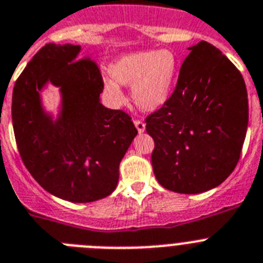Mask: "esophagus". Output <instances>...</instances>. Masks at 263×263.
<instances>
[{
    "label": "esophagus",
    "mask_w": 263,
    "mask_h": 263,
    "mask_svg": "<svg viewBox=\"0 0 263 263\" xmlns=\"http://www.w3.org/2000/svg\"><path fill=\"white\" fill-rule=\"evenodd\" d=\"M134 124L136 127V129L139 131V134H143L145 131V124L141 120H138V119H135L134 120Z\"/></svg>",
    "instance_id": "34e87169"
}]
</instances>
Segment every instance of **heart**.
I'll use <instances>...</instances> for the list:
<instances>
[{"mask_svg":"<svg viewBox=\"0 0 263 263\" xmlns=\"http://www.w3.org/2000/svg\"><path fill=\"white\" fill-rule=\"evenodd\" d=\"M111 79H104L106 97L112 103L124 100L119 86L131 87L135 106L154 112L168 100L177 72V61L170 50L132 52L119 58L108 68Z\"/></svg>","mask_w":263,"mask_h":263,"instance_id":"1","label":"heart"}]
</instances>
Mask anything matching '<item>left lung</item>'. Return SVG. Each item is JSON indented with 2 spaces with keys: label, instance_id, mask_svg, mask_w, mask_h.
<instances>
[{
  "label": "left lung",
  "instance_id": "left-lung-1",
  "mask_svg": "<svg viewBox=\"0 0 263 263\" xmlns=\"http://www.w3.org/2000/svg\"><path fill=\"white\" fill-rule=\"evenodd\" d=\"M173 93L145 118L160 185L185 195L218 186L234 171L249 122L241 72L211 43L189 47Z\"/></svg>",
  "mask_w": 263,
  "mask_h": 263
}]
</instances>
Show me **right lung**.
<instances>
[{"mask_svg":"<svg viewBox=\"0 0 263 263\" xmlns=\"http://www.w3.org/2000/svg\"><path fill=\"white\" fill-rule=\"evenodd\" d=\"M79 45L47 43L27 63L13 88L11 119L25 166L51 195L92 202L115 191L119 164L138 135L131 116L100 103L103 78ZM60 87L61 112H44L40 91Z\"/></svg>","mask_w":263,"mask_h":263,"instance_id":"obj_1","label":"right lung"}]
</instances>
